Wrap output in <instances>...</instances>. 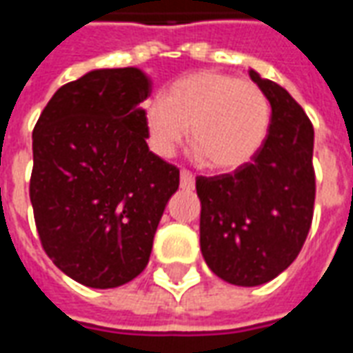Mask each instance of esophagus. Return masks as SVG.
<instances>
[{"mask_svg":"<svg viewBox=\"0 0 353 353\" xmlns=\"http://www.w3.org/2000/svg\"><path fill=\"white\" fill-rule=\"evenodd\" d=\"M179 177H181V189H192L194 187V176H192V172L181 170Z\"/></svg>","mask_w":353,"mask_h":353,"instance_id":"esophagus-1","label":"esophagus"}]
</instances>
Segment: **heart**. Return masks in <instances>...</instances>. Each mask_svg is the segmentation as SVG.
<instances>
[{
  "mask_svg": "<svg viewBox=\"0 0 353 353\" xmlns=\"http://www.w3.org/2000/svg\"><path fill=\"white\" fill-rule=\"evenodd\" d=\"M149 145L172 157L191 128L194 151L210 168L244 166L265 143L270 103L252 81L217 72H200L176 81L166 98H153L143 109Z\"/></svg>",
  "mask_w": 353,
  "mask_h": 353,
  "instance_id": "1",
  "label": "heart"
}]
</instances>
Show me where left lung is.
Here are the masks:
<instances>
[{
    "mask_svg": "<svg viewBox=\"0 0 353 353\" xmlns=\"http://www.w3.org/2000/svg\"><path fill=\"white\" fill-rule=\"evenodd\" d=\"M250 77L272 108L265 143L232 174L196 177L204 261L242 288L274 280L296 259L316 199L310 119L285 88L253 70Z\"/></svg>",
    "mask_w": 353,
    "mask_h": 353,
    "instance_id": "1",
    "label": "left lung"
}]
</instances>
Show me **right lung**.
Here are the masks:
<instances>
[{"label":"right lung","instance_id":"right-lung-1","mask_svg":"<svg viewBox=\"0 0 353 353\" xmlns=\"http://www.w3.org/2000/svg\"><path fill=\"white\" fill-rule=\"evenodd\" d=\"M138 68L94 70L60 87L34 134L30 200L52 263L87 288H119L149 263L179 170L147 147Z\"/></svg>","mask_w":353,"mask_h":353}]
</instances>
